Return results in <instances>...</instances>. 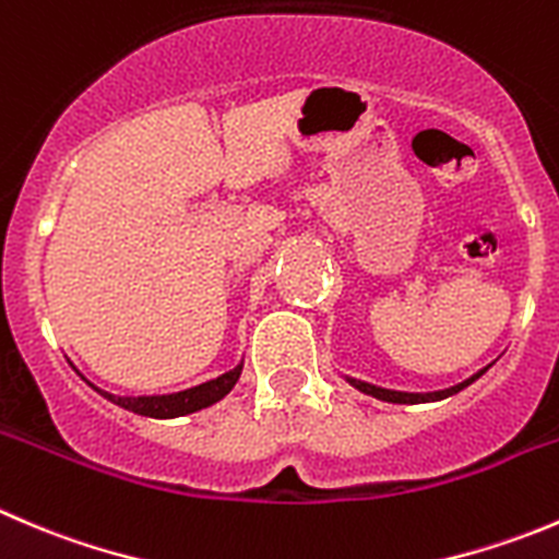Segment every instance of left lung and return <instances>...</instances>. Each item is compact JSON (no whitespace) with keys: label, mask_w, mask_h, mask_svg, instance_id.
Here are the masks:
<instances>
[{"label":"left lung","mask_w":559,"mask_h":559,"mask_svg":"<svg viewBox=\"0 0 559 559\" xmlns=\"http://www.w3.org/2000/svg\"><path fill=\"white\" fill-rule=\"evenodd\" d=\"M486 371H489V366L480 368L478 373H473V377L464 379V382L453 384V388H445V390H435V393H404V390L377 388V384H368V382H360V379H349V377H346V382H349L352 388L360 390V393L373 395V399H379V401H390V404H426V401H442V399H448V395L459 393V390H464L467 384H473L478 377H484Z\"/></svg>","instance_id":"8db88e82"}]
</instances>
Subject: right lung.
Returning a JSON list of instances; mask_svg holds the SVG:
<instances>
[{"label":"right lung","mask_w":559,"mask_h":559,"mask_svg":"<svg viewBox=\"0 0 559 559\" xmlns=\"http://www.w3.org/2000/svg\"><path fill=\"white\" fill-rule=\"evenodd\" d=\"M240 371H242V362L240 366L231 368V371L210 379V382H202V384H197V388H188V390H180V393H166V395H114V393H106V390L95 388L90 379H84V377L81 379H84L92 390H97L103 399H108L111 404L122 406V409L135 412V415L180 417V415H191V412L204 409V406H210V404H215V401L224 399V395L237 384Z\"/></svg>","instance_id":"add662e5"}]
</instances>
